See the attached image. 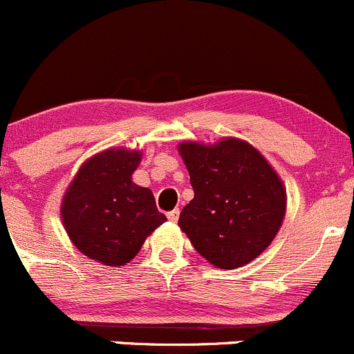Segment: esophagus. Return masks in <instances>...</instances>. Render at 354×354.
Wrapping results in <instances>:
<instances>
[{
  "mask_svg": "<svg viewBox=\"0 0 354 354\" xmlns=\"http://www.w3.org/2000/svg\"><path fill=\"white\" fill-rule=\"evenodd\" d=\"M178 215H180V212H178V209H172V212L167 213V218H169L170 222H177Z\"/></svg>",
  "mask_w": 354,
  "mask_h": 354,
  "instance_id": "34e87169",
  "label": "esophagus"
}]
</instances>
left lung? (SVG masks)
Instances as JSON below:
<instances>
[{
    "label": "left lung",
    "instance_id": "1",
    "mask_svg": "<svg viewBox=\"0 0 354 354\" xmlns=\"http://www.w3.org/2000/svg\"><path fill=\"white\" fill-rule=\"evenodd\" d=\"M177 149L194 189L178 227L194 250L223 270L260 257L281 230L288 208L286 185L274 167L237 138L213 145L182 141Z\"/></svg>",
    "mask_w": 354,
    "mask_h": 354
}]
</instances>
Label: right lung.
<instances>
[{
  "mask_svg": "<svg viewBox=\"0 0 354 354\" xmlns=\"http://www.w3.org/2000/svg\"><path fill=\"white\" fill-rule=\"evenodd\" d=\"M138 149L110 148L80 165L62 199L63 227L73 246L106 267H124L167 216L151 189L132 182Z\"/></svg>",
  "mask_w": 354,
  "mask_h": 354,
  "instance_id": "1",
  "label": "right lung"
}]
</instances>
